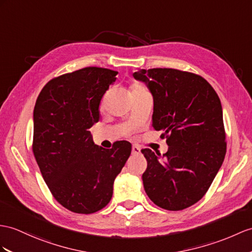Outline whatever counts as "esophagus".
<instances>
[{
	"instance_id": "34e87169",
	"label": "esophagus",
	"mask_w": 252,
	"mask_h": 252,
	"mask_svg": "<svg viewBox=\"0 0 252 252\" xmlns=\"http://www.w3.org/2000/svg\"><path fill=\"white\" fill-rule=\"evenodd\" d=\"M140 154V147L137 145H132V155H139Z\"/></svg>"
}]
</instances>
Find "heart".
Wrapping results in <instances>:
<instances>
[{
	"label": "heart",
	"instance_id": "b5f03b06",
	"mask_svg": "<svg viewBox=\"0 0 252 252\" xmlns=\"http://www.w3.org/2000/svg\"><path fill=\"white\" fill-rule=\"evenodd\" d=\"M130 90H131V93H132V92H141V91H144L145 88L143 87L142 84H140V83H133V84L131 85Z\"/></svg>",
	"mask_w": 252,
	"mask_h": 252
}]
</instances>
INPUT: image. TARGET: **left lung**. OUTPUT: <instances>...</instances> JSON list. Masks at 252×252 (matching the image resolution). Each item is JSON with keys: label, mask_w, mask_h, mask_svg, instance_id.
Listing matches in <instances>:
<instances>
[{"label": "left lung", "mask_w": 252, "mask_h": 252, "mask_svg": "<svg viewBox=\"0 0 252 252\" xmlns=\"http://www.w3.org/2000/svg\"><path fill=\"white\" fill-rule=\"evenodd\" d=\"M133 77L154 98L152 126L167 139L159 161L150 149L142 175L146 194L168 211H182L200 201L221 167L226 152L222 108L216 91L197 73L174 68L139 70ZM158 155V154H157Z\"/></svg>", "instance_id": "8db88e82"}]
</instances>
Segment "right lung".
I'll use <instances>...</instances> for the list:
<instances>
[{
    "label": "right lung",
    "mask_w": 252,
    "mask_h": 252,
    "mask_svg": "<svg viewBox=\"0 0 252 252\" xmlns=\"http://www.w3.org/2000/svg\"><path fill=\"white\" fill-rule=\"evenodd\" d=\"M116 75L101 67L64 73L42 88L35 103L33 154L54 199L73 213L93 214L109 203L115 177L131 154L128 141L106 150L89 131Z\"/></svg>",
    "instance_id": "add662e5"
}]
</instances>
